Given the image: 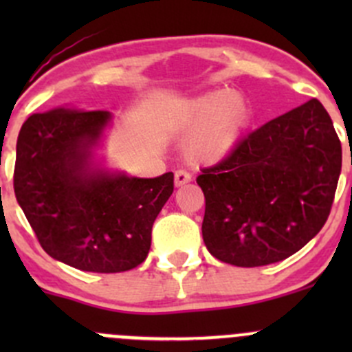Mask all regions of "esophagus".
Wrapping results in <instances>:
<instances>
[{"instance_id":"esophagus-1","label":"esophagus","mask_w":352,"mask_h":352,"mask_svg":"<svg viewBox=\"0 0 352 352\" xmlns=\"http://www.w3.org/2000/svg\"><path fill=\"white\" fill-rule=\"evenodd\" d=\"M190 180H192V177H190V173L186 172V170H177L175 172V187L186 186Z\"/></svg>"}]
</instances>
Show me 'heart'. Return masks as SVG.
Instances as JSON below:
<instances>
[{
    "instance_id": "obj_1",
    "label": "heart",
    "mask_w": 352,
    "mask_h": 352,
    "mask_svg": "<svg viewBox=\"0 0 352 352\" xmlns=\"http://www.w3.org/2000/svg\"><path fill=\"white\" fill-rule=\"evenodd\" d=\"M250 119V107L240 94L212 90L186 104L179 126L187 134L186 151L194 163H218L239 143Z\"/></svg>"
}]
</instances>
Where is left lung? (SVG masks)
Returning a JSON list of instances; mask_svg holds the SVG:
<instances>
[{
  "mask_svg": "<svg viewBox=\"0 0 352 352\" xmlns=\"http://www.w3.org/2000/svg\"><path fill=\"white\" fill-rule=\"evenodd\" d=\"M340 166L339 136L317 98L265 122L196 179L209 254L236 267L285 261L327 221Z\"/></svg>",
  "mask_w": 352,
  "mask_h": 352,
  "instance_id": "left-lung-1",
  "label": "left lung"
}]
</instances>
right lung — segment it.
Instances as JSON below:
<instances>
[{
	"mask_svg": "<svg viewBox=\"0 0 352 352\" xmlns=\"http://www.w3.org/2000/svg\"><path fill=\"white\" fill-rule=\"evenodd\" d=\"M107 110L59 107L34 113L16 141L13 187L38 243L56 261L88 272L138 267L153 223L173 192V173L136 179L91 165Z\"/></svg>",
	"mask_w": 352,
	"mask_h": 352,
	"instance_id": "add662e5",
	"label": "right lung"
}]
</instances>
